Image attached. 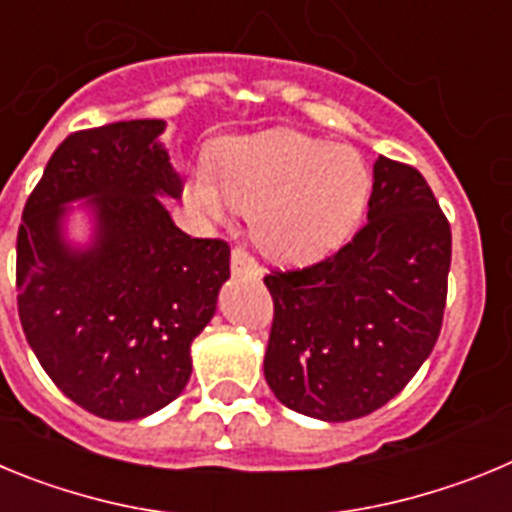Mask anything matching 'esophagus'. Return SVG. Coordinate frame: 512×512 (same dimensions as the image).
Returning a JSON list of instances; mask_svg holds the SVG:
<instances>
[{
    "mask_svg": "<svg viewBox=\"0 0 512 512\" xmlns=\"http://www.w3.org/2000/svg\"><path fill=\"white\" fill-rule=\"evenodd\" d=\"M230 269H233V274H253V277H259L261 269H259V261L253 259L251 253L246 251L243 246H235L233 253H230Z\"/></svg>",
    "mask_w": 512,
    "mask_h": 512,
    "instance_id": "esophagus-1",
    "label": "esophagus"
}]
</instances>
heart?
Returning a JSON list of instances; mask_svg holds the SVG:
<instances>
[{"mask_svg":"<svg viewBox=\"0 0 512 512\" xmlns=\"http://www.w3.org/2000/svg\"><path fill=\"white\" fill-rule=\"evenodd\" d=\"M212 176L187 184V202L210 220L233 210L251 215V233L269 256L305 261L354 233L372 192L364 158L346 146L297 130L220 140Z\"/></svg>","mask_w":512,"mask_h":512,"instance_id":"b5f03b06","label":"heart"}]
</instances>
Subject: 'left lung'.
<instances>
[{"mask_svg":"<svg viewBox=\"0 0 512 512\" xmlns=\"http://www.w3.org/2000/svg\"><path fill=\"white\" fill-rule=\"evenodd\" d=\"M369 220L325 259L271 269L264 377L310 418L374 413L433 351L449 292L451 225L415 166L379 156Z\"/></svg>","mask_w":512,"mask_h":512,"instance_id":"left-lung-1","label":"left lung"}]
</instances>
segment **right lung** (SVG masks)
<instances>
[{
  "label": "right lung",
  "mask_w": 512,
  "mask_h": 512,
  "mask_svg": "<svg viewBox=\"0 0 512 512\" xmlns=\"http://www.w3.org/2000/svg\"><path fill=\"white\" fill-rule=\"evenodd\" d=\"M161 120L76 130L53 151L17 230V312L48 377L104 420L151 415L182 395L189 346L230 277L223 238H192L156 194L184 182L161 148ZM87 196L98 243L60 241L66 201Z\"/></svg>",
  "instance_id": "right-lung-1"
}]
</instances>
